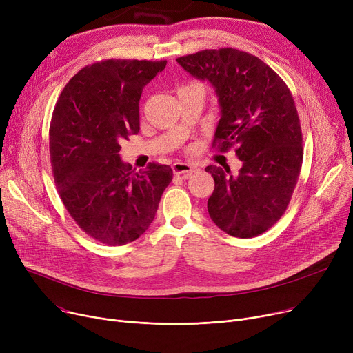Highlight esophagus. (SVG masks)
<instances>
[{
	"label": "esophagus",
	"instance_id": "34e87169",
	"mask_svg": "<svg viewBox=\"0 0 353 353\" xmlns=\"http://www.w3.org/2000/svg\"><path fill=\"white\" fill-rule=\"evenodd\" d=\"M173 173L176 176H181L183 179H189L193 173L197 172V167L189 163H183V161H177L173 164Z\"/></svg>",
	"mask_w": 353,
	"mask_h": 353
}]
</instances>
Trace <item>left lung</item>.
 <instances>
[{
	"label": "left lung",
	"mask_w": 353,
	"mask_h": 353,
	"mask_svg": "<svg viewBox=\"0 0 353 353\" xmlns=\"http://www.w3.org/2000/svg\"><path fill=\"white\" fill-rule=\"evenodd\" d=\"M176 61L213 84L221 107L213 147L220 153L234 147L243 161L237 176L229 167H206L214 179L210 219L234 237L265 233L286 212L303 160L301 120L289 87L256 55L232 47Z\"/></svg>",
	"instance_id": "left-lung-1"
}]
</instances>
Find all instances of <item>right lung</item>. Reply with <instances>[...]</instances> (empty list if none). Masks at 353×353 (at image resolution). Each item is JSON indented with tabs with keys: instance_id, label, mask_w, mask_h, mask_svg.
Listing matches in <instances>:
<instances>
[{
	"instance_id": "right-lung-1",
	"label": "right lung",
	"mask_w": 353,
	"mask_h": 353,
	"mask_svg": "<svg viewBox=\"0 0 353 353\" xmlns=\"http://www.w3.org/2000/svg\"><path fill=\"white\" fill-rule=\"evenodd\" d=\"M167 61L103 60L81 68L55 103L50 159L55 188L79 228L108 246L140 237L156 216L170 165L136 173L120 160V141L140 130L139 101Z\"/></svg>"
}]
</instances>
